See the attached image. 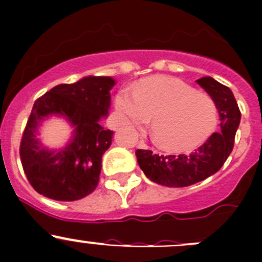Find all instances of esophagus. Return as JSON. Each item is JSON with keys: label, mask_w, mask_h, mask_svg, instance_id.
Returning a JSON list of instances; mask_svg holds the SVG:
<instances>
[{"label": "esophagus", "mask_w": 262, "mask_h": 262, "mask_svg": "<svg viewBox=\"0 0 262 262\" xmlns=\"http://www.w3.org/2000/svg\"><path fill=\"white\" fill-rule=\"evenodd\" d=\"M138 147H141V148H147L146 143H144L143 141H139V142H138Z\"/></svg>", "instance_id": "34e87169"}]
</instances>
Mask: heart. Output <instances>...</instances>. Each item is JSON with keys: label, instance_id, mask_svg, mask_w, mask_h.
Here are the masks:
<instances>
[{"label": "heart", "instance_id": "heart-1", "mask_svg": "<svg viewBox=\"0 0 262 262\" xmlns=\"http://www.w3.org/2000/svg\"><path fill=\"white\" fill-rule=\"evenodd\" d=\"M115 103L119 113L139 128L148 125L155 116L152 139L169 152L197 148L217 125L219 111L215 101L178 78H146L137 90H121Z\"/></svg>", "mask_w": 262, "mask_h": 262}]
</instances>
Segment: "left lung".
<instances>
[{
  "label": "left lung",
  "instance_id": "1",
  "mask_svg": "<svg viewBox=\"0 0 262 262\" xmlns=\"http://www.w3.org/2000/svg\"><path fill=\"white\" fill-rule=\"evenodd\" d=\"M215 101L220 116V132L189 155L160 156L148 149H137L139 167L146 177L165 187H188L205 180L219 171L234 147L235 132L239 126L241 111L234 95L227 85L211 77L197 80Z\"/></svg>",
  "mask_w": 262,
  "mask_h": 262
}]
</instances>
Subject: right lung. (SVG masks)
Listing matches in <instances>:
<instances>
[{
	"label": "right lung",
	"instance_id": "right-lung-1",
	"mask_svg": "<svg viewBox=\"0 0 262 262\" xmlns=\"http://www.w3.org/2000/svg\"><path fill=\"white\" fill-rule=\"evenodd\" d=\"M114 85L110 77H85L56 85L35 101L23 133L20 159L38 193L56 201H77L96 189L102 156L114 134L100 124L108 115ZM52 115L73 126L70 143L58 150L43 146L36 138L41 121Z\"/></svg>",
	"mask_w": 262,
	"mask_h": 262
}]
</instances>
